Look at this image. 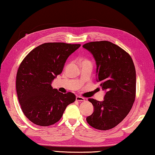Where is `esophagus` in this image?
<instances>
[{"instance_id":"34e87169","label":"esophagus","mask_w":155,"mask_h":155,"mask_svg":"<svg viewBox=\"0 0 155 155\" xmlns=\"http://www.w3.org/2000/svg\"><path fill=\"white\" fill-rule=\"evenodd\" d=\"M76 100L78 101H84L85 99V98L80 97V96H77V97H76Z\"/></svg>"}]
</instances>
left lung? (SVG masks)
I'll use <instances>...</instances> for the list:
<instances>
[{"label":"left lung","instance_id":"1","mask_svg":"<svg viewBox=\"0 0 155 155\" xmlns=\"http://www.w3.org/2000/svg\"><path fill=\"white\" fill-rule=\"evenodd\" d=\"M97 63V81L106 91L103 101L89 99L94 112L88 124L101 130L117 126L130 111L136 96V70L128 53L110 41H94L83 45Z\"/></svg>","mask_w":155,"mask_h":155}]
</instances>
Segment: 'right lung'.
Instances as JSON below:
<instances>
[{"instance_id":"1","label":"right lung","mask_w":155,"mask_h":155,"mask_svg":"<svg viewBox=\"0 0 155 155\" xmlns=\"http://www.w3.org/2000/svg\"><path fill=\"white\" fill-rule=\"evenodd\" d=\"M80 44L45 43L31 50L22 61L16 74L19 104L29 121L40 126L58 122L76 96L53 89L51 81L62 72L68 56Z\"/></svg>"}]
</instances>
